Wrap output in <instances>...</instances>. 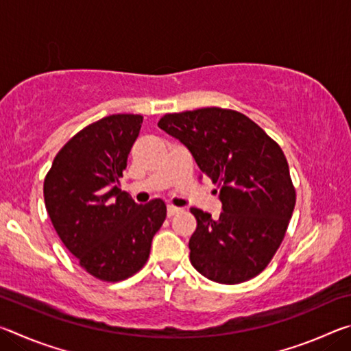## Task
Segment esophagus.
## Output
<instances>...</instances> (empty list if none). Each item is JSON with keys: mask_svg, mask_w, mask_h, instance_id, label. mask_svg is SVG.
<instances>
[{"mask_svg": "<svg viewBox=\"0 0 351 351\" xmlns=\"http://www.w3.org/2000/svg\"><path fill=\"white\" fill-rule=\"evenodd\" d=\"M181 209L180 207H175V206H167V215L169 217H173V215H176L178 212H180Z\"/></svg>", "mask_w": 351, "mask_h": 351, "instance_id": "esophagus-1", "label": "esophagus"}]
</instances>
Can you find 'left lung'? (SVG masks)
<instances>
[{
    "mask_svg": "<svg viewBox=\"0 0 351 351\" xmlns=\"http://www.w3.org/2000/svg\"><path fill=\"white\" fill-rule=\"evenodd\" d=\"M158 127L180 139L219 187V218L190 209L197 218L189 240L193 268L224 285L258 276L282 245L295 206L280 145L247 116L218 106L165 114Z\"/></svg>",
    "mask_w": 351,
    "mask_h": 351,
    "instance_id": "left-lung-1",
    "label": "left lung"
}]
</instances>
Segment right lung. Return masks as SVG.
Masks as SVG:
<instances>
[{"label":"right lung","mask_w":351,"mask_h":351,"mask_svg":"<svg viewBox=\"0 0 351 351\" xmlns=\"http://www.w3.org/2000/svg\"><path fill=\"white\" fill-rule=\"evenodd\" d=\"M141 114H111L73 136L45 178L46 210L68 251L88 274L121 282L147 263L167 207L136 204L119 189Z\"/></svg>","instance_id":"right-lung-1"}]
</instances>
